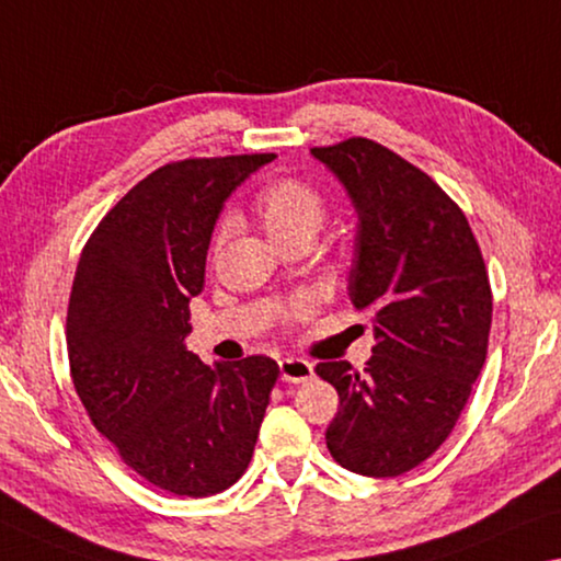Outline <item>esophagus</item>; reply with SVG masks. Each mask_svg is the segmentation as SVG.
<instances>
[{"mask_svg":"<svg viewBox=\"0 0 561 561\" xmlns=\"http://www.w3.org/2000/svg\"><path fill=\"white\" fill-rule=\"evenodd\" d=\"M278 368H280V381L286 383H304L313 376V364H308L306 358H293V356L280 358Z\"/></svg>","mask_w":561,"mask_h":561,"instance_id":"esophagus-1","label":"esophagus"}]
</instances>
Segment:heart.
Segmentation results:
<instances>
[{
  "instance_id": "obj_1",
  "label": "heart",
  "mask_w": 561,
  "mask_h": 561,
  "mask_svg": "<svg viewBox=\"0 0 561 561\" xmlns=\"http://www.w3.org/2000/svg\"><path fill=\"white\" fill-rule=\"evenodd\" d=\"M257 215H261L263 228L275 245H286L293 243V240H308L310 243L325 222L329 205H325V197L316 185L300 178H280L265 187L263 195L257 197ZM232 228H236L232 215H226L218 222V230H215V248L226 243ZM308 313V300H296L286 310V318L296 321V318H304Z\"/></svg>"
}]
</instances>
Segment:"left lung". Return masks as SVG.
I'll use <instances>...</instances> for the list:
<instances>
[{
  "mask_svg": "<svg viewBox=\"0 0 561 561\" xmlns=\"http://www.w3.org/2000/svg\"><path fill=\"white\" fill-rule=\"evenodd\" d=\"M310 154L358 213L348 298L376 323L364 370L348 360L316 366L341 399L325 446L360 477H401L449 438L481 374L489 273L467 215L401 154L366 137Z\"/></svg>",
  "mask_w": 561,
  "mask_h": 561,
  "instance_id": "8db88e82",
  "label": "left lung"
}]
</instances>
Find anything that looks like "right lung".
<instances>
[{"instance_id":"add662e5","label":"right lung","mask_w":561,"mask_h":561,"mask_svg":"<svg viewBox=\"0 0 561 561\" xmlns=\"http://www.w3.org/2000/svg\"><path fill=\"white\" fill-rule=\"evenodd\" d=\"M273 152L162 165L112 208L82 248L67 353L94 428L152 486L213 496L251 463L278 364L208 366L185 348L191 298L222 203Z\"/></svg>"}]
</instances>
